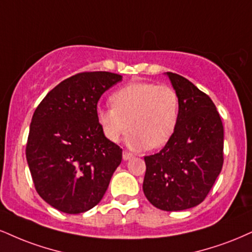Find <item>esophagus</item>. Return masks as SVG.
Returning <instances> with one entry per match:
<instances>
[{"instance_id": "esophagus-1", "label": "esophagus", "mask_w": 252, "mask_h": 252, "mask_svg": "<svg viewBox=\"0 0 252 252\" xmlns=\"http://www.w3.org/2000/svg\"><path fill=\"white\" fill-rule=\"evenodd\" d=\"M132 156H134V155H132L131 153H129V151H123V159H124V160L130 159Z\"/></svg>"}]
</instances>
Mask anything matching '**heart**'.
<instances>
[{"label": "heart", "instance_id": "obj_1", "mask_svg": "<svg viewBox=\"0 0 252 252\" xmlns=\"http://www.w3.org/2000/svg\"><path fill=\"white\" fill-rule=\"evenodd\" d=\"M113 108L98 109L97 123L103 135L117 143L130 129L126 139L135 150L163 147L174 135L180 116V98L169 86L134 82L115 92L110 97Z\"/></svg>", "mask_w": 252, "mask_h": 252}]
</instances>
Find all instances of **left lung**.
<instances>
[{
	"label": "left lung",
	"mask_w": 252,
	"mask_h": 252,
	"mask_svg": "<svg viewBox=\"0 0 252 252\" xmlns=\"http://www.w3.org/2000/svg\"><path fill=\"white\" fill-rule=\"evenodd\" d=\"M166 76L180 98V116L165 147L144 157L143 191L154 207L181 211L204 201L222 170L224 129L207 94L181 75Z\"/></svg>",
	"instance_id": "8db88e82"
}]
</instances>
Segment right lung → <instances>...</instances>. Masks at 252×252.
Returning a JSON list of instances; mask_svg holds the SVG:
<instances>
[{
  "instance_id": "add662e5",
  "label": "right lung",
  "mask_w": 252,
  "mask_h": 252,
  "mask_svg": "<svg viewBox=\"0 0 252 252\" xmlns=\"http://www.w3.org/2000/svg\"><path fill=\"white\" fill-rule=\"evenodd\" d=\"M122 76L80 72L50 90L36 108L26 156L36 191L65 214L86 213L107 191L122 149L103 135L97 102Z\"/></svg>"
}]
</instances>
